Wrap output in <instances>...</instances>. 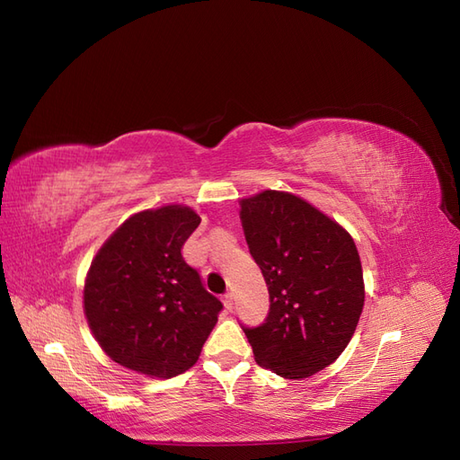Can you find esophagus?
I'll use <instances>...</instances> for the list:
<instances>
[{"label": "esophagus", "mask_w": 460, "mask_h": 460, "mask_svg": "<svg viewBox=\"0 0 460 460\" xmlns=\"http://www.w3.org/2000/svg\"><path fill=\"white\" fill-rule=\"evenodd\" d=\"M223 300H225V308L230 312V310L234 308V295H232V293H226V295L223 296Z\"/></svg>", "instance_id": "34e87169"}]
</instances>
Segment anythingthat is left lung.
<instances>
[{"instance_id":"1","label":"left lung","mask_w":460,"mask_h":460,"mask_svg":"<svg viewBox=\"0 0 460 460\" xmlns=\"http://www.w3.org/2000/svg\"><path fill=\"white\" fill-rule=\"evenodd\" d=\"M251 257L270 295L264 323L242 325L261 367L306 378L331 366L350 342L363 310V272L342 226L288 192L242 199Z\"/></svg>"}]
</instances>
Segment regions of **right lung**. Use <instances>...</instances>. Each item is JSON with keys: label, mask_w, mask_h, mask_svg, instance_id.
<instances>
[{"label": "right lung", "mask_w": 460, "mask_h": 460, "mask_svg": "<svg viewBox=\"0 0 460 460\" xmlns=\"http://www.w3.org/2000/svg\"><path fill=\"white\" fill-rule=\"evenodd\" d=\"M199 223L181 205L142 211L94 257L84 291L85 315L94 339L119 366L171 378L198 361L223 310L181 252Z\"/></svg>", "instance_id": "add662e5"}]
</instances>
